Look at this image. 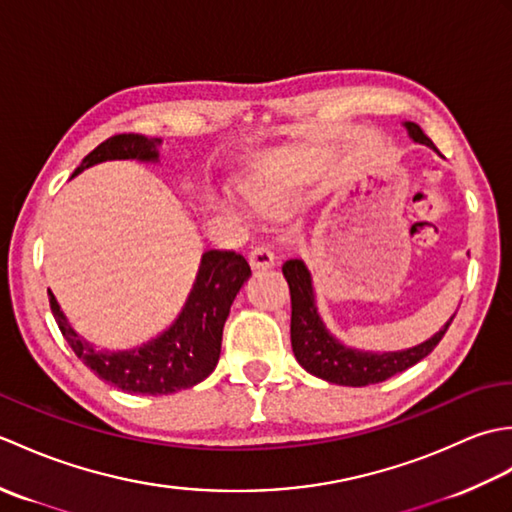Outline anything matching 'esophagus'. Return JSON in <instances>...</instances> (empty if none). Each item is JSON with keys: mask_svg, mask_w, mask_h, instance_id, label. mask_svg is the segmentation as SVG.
Returning a JSON list of instances; mask_svg holds the SVG:
<instances>
[{"mask_svg": "<svg viewBox=\"0 0 512 512\" xmlns=\"http://www.w3.org/2000/svg\"><path fill=\"white\" fill-rule=\"evenodd\" d=\"M248 262L255 270L273 268L275 266V253L268 246H257V248H253V253H250Z\"/></svg>", "mask_w": 512, "mask_h": 512, "instance_id": "34e87169", "label": "esophagus"}]
</instances>
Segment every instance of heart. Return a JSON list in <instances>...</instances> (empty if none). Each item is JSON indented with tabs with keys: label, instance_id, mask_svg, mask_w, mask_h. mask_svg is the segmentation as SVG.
<instances>
[{
	"label": "heart",
	"instance_id": "obj_1",
	"mask_svg": "<svg viewBox=\"0 0 512 512\" xmlns=\"http://www.w3.org/2000/svg\"><path fill=\"white\" fill-rule=\"evenodd\" d=\"M246 191H248L250 198H253L257 204H264L266 202V193H264L262 187H259V184H248Z\"/></svg>",
	"mask_w": 512,
	"mask_h": 512
}]
</instances>
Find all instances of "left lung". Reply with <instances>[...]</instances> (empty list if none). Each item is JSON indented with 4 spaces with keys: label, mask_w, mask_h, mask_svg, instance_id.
Here are the masks:
<instances>
[{
    "label": "left lung",
    "mask_w": 512,
    "mask_h": 512,
    "mask_svg": "<svg viewBox=\"0 0 512 512\" xmlns=\"http://www.w3.org/2000/svg\"><path fill=\"white\" fill-rule=\"evenodd\" d=\"M407 129L409 138L413 143L427 145L438 156H442L438 147L431 143L427 134L422 129L405 121L402 123ZM284 277L290 286V301H292V317H290V341L292 352L299 365L310 372L312 376L328 380L334 385L345 387H365L374 383H383V380L405 372L411 365L422 361L424 356L433 352L444 332L449 330L453 317L442 325L440 332H436L420 345L407 347V350L396 352H365L356 350L341 343L336 336L328 330V325L323 323L319 306H317V292L312 286V275L308 266L303 264V259H288L284 264Z\"/></svg>",
    "instance_id": "8db88e82"
}]
</instances>
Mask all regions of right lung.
<instances>
[{"instance_id":"obj_1","label":"right lung","mask_w":512,"mask_h":512,"mask_svg":"<svg viewBox=\"0 0 512 512\" xmlns=\"http://www.w3.org/2000/svg\"><path fill=\"white\" fill-rule=\"evenodd\" d=\"M160 138L140 134H118L107 138L76 171L90 169L107 160L160 162ZM250 277V266L235 250H206L187 301L169 328L132 350H96L94 343L76 332L65 317L57 297L48 290L50 310L63 339L72 352L105 383L127 394L165 396L202 383L209 376L222 350V330L233 299Z\"/></svg>"}]
</instances>
